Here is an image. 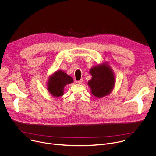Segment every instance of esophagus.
<instances>
[{"instance_id": "34e87169", "label": "esophagus", "mask_w": 156, "mask_h": 156, "mask_svg": "<svg viewBox=\"0 0 156 156\" xmlns=\"http://www.w3.org/2000/svg\"><path fill=\"white\" fill-rule=\"evenodd\" d=\"M83 81V79L82 78V79H81L80 80H79V81H76V83H78V84H81Z\"/></svg>"}]
</instances>
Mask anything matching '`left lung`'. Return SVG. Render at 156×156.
Segmentation results:
<instances>
[{
	"instance_id": "obj_1",
	"label": "left lung",
	"mask_w": 156,
	"mask_h": 156,
	"mask_svg": "<svg viewBox=\"0 0 156 156\" xmlns=\"http://www.w3.org/2000/svg\"><path fill=\"white\" fill-rule=\"evenodd\" d=\"M90 73L92 78L87 84L90 87L92 94L98 98L109 95L115 83L114 73L109 65L104 62L93 66Z\"/></svg>"
}]
</instances>
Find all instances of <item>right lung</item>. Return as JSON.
<instances>
[{
  "instance_id": "1",
  "label": "right lung",
  "mask_w": 156,
  "mask_h": 156,
  "mask_svg": "<svg viewBox=\"0 0 156 156\" xmlns=\"http://www.w3.org/2000/svg\"><path fill=\"white\" fill-rule=\"evenodd\" d=\"M73 82V78L70 76L62 70H57L49 77L47 88L52 96L58 98L63 94L65 86Z\"/></svg>"
}]
</instances>
